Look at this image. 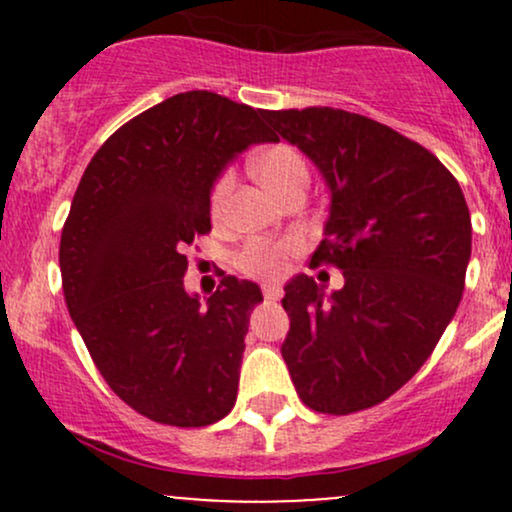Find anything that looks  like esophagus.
Returning <instances> with one entry per match:
<instances>
[{
    "mask_svg": "<svg viewBox=\"0 0 512 512\" xmlns=\"http://www.w3.org/2000/svg\"><path fill=\"white\" fill-rule=\"evenodd\" d=\"M262 293L267 301H279L281 298V286L279 284H264L262 286Z\"/></svg>",
    "mask_w": 512,
    "mask_h": 512,
    "instance_id": "obj_1",
    "label": "esophagus"
}]
</instances>
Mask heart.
<instances>
[{"label":"heart","instance_id":"heart-1","mask_svg":"<svg viewBox=\"0 0 512 512\" xmlns=\"http://www.w3.org/2000/svg\"><path fill=\"white\" fill-rule=\"evenodd\" d=\"M252 170L276 197L284 195L286 190L298 182H308V166L305 158L289 144H274L252 158ZM233 190V173L219 175L211 190V211L221 216L226 209L228 197ZM296 250V240H279V243H267V240H255L248 248L240 252L238 264L243 272L252 276H281L286 272L289 255Z\"/></svg>","mask_w":512,"mask_h":512}]
</instances>
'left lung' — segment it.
I'll use <instances>...</instances> for the list:
<instances>
[{
    "instance_id": "8db88e82",
    "label": "left lung",
    "mask_w": 512,
    "mask_h": 512,
    "mask_svg": "<svg viewBox=\"0 0 512 512\" xmlns=\"http://www.w3.org/2000/svg\"><path fill=\"white\" fill-rule=\"evenodd\" d=\"M262 117L320 170L330 216L313 264L344 272L330 293L308 274L286 281L281 356L310 409H368L424 366L462 301L472 219L460 182L370 117L334 108Z\"/></svg>"
}]
</instances>
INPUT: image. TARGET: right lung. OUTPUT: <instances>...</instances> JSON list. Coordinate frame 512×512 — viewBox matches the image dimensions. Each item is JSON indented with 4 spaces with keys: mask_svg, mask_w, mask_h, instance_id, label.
Here are the masks:
<instances>
[{
    "mask_svg": "<svg viewBox=\"0 0 512 512\" xmlns=\"http://www.w3.org/2000/svg\"><path fill=\"white\" fill-rule=\"evenodd\" d=\"M260 110L211 91L166 98L122 125L81 175L60 240L64 301L122 402L158 424L199 428L238 395L255 281L223 276L199 301L185 250L211 231V190L250 144Z\"/></svg>",
    "mask_w": 512,
    "mask_h": 512,
    "instance_id": "obj_1",
    "label": "right lung"
}]
</instances>
